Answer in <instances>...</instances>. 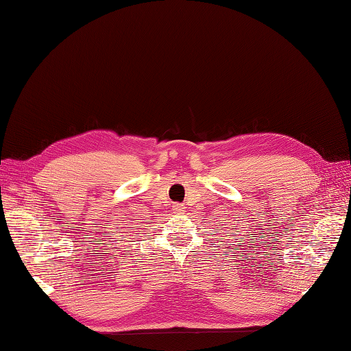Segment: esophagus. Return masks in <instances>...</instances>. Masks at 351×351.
Masks as SVG:
<instances>
[{"label":"esophagus","instance_id":"34e87169","mask_svg":"<svg viewBox=\"0 0 351 351\" xmlns=\"http://www.w3.org/2000/svg\"><path fill=\"white\" fill-rule=\"evenodd\" d=\"M171 210H173L175 213H182L184 211V205L182 204H175L173 206H171Z\"/></svg>","mask_w":351,"mask_h":351}]
</instances>
